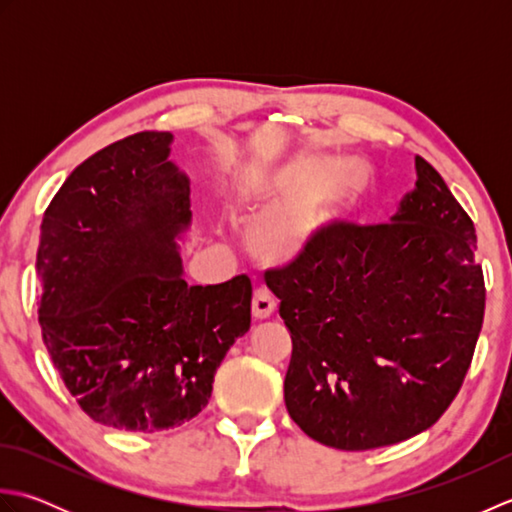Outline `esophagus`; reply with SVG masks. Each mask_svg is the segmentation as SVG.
<instances>
[{
  "label": "esophagus",
  "mask_w": 512,
  "mask_h": 512,
  "mask_svg": "<svg viewBox=\"0 0 512 512\" xmlns=\"http://www.w3.org/2000/svg\"><path fill=\"white\" fill-rule=\"evenodd\" d=\"M275 310H277V299L270 295V290H266V288L255 290V295H253V317L262 321V319H268Z\"/></svg>",
  "instance_id": "esophagus-1"
}]
</instances>
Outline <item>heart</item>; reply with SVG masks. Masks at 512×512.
<instances>
[{
    "label": "heart",
    "instance_id": "b5f03b06",
    "mask_svg": "<svg viewBox=\"0 0 512 512\" xmlns=\"http://www.w3.org/2000/svg\"><path fill=\"white\" fill-rule=\"evenodd\" d=\"M367 184V171L356 160L323 169L306 162L286 167H246L235 178V200L250 211L268 209L253 226L250 244L270 264H288L350 206Z\"/></svg>",
    "mask_w": 512,
    "mask_h": 512
}]
</instances>
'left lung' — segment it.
<instances>
[{
  "instance_id": "8db88e82",
  "label": "left lung",
  "mask_w": 512,
  "mask_h": 512,
  "mask_svg": "<svg viewBox=\"0 0 512 512\" xmlns=\"http://www.w3.org/2000/svg\"><path fill=\"white\" fill-rule=\"evenodd\" d=\"M416 169L391 222L332 224L264 275L292 339L288 413L325 447L418 436L473 361L486 303L475 226L427 160Z\"/></svg>"
}]
</instances>
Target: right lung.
Masks as SVG:
<instances>
[{"label":"right lung","instance_id":"1","mask_svg":"<svg viewBox=\"0 0 512 512\" xmlns=\"http://www.w3.org/2000/svg\"><path fill=\"white\" fill-rule=\"evenodd\" d=\"M169 132H138L76 167L43 213V343L65 387L105 427L154 433L206 407L213 376L250 328L253 284L189 286L176 237L189 180Z\"/></svg>","mask_w":512,"mask_h":512}]
</instances>
